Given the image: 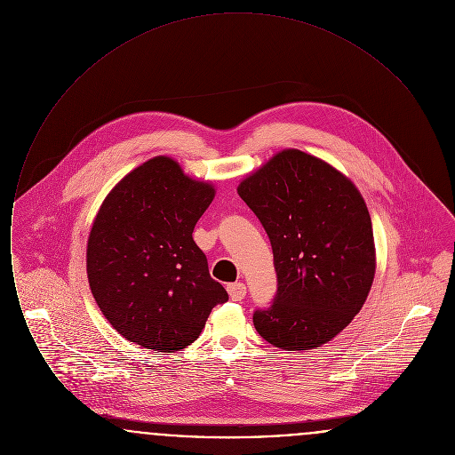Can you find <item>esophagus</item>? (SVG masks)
I'll return each mask as SVG.
<instances>
[{"label": "esophagus", "mask_w": 455, "mask_h": 455, "mask_svg": "<svg viewBox=\"0 0 455 455\" xmlns=\"http://www.w3.org/2000/svg\"><path fill=\"white\" fill-rule=\"evenodd\" d=\"M227 290H228V295H230V299H232L234 302L243 300V297H245V293H247L243 283H230V284L227 286Z\"/></svg>", "instance_id": "1"}]
</instances>
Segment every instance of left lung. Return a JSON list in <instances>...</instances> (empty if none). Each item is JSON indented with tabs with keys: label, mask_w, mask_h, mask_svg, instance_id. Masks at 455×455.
I'll use <instances>...</instances> for the list:
<instances>
[{
	"label": "left lung",
	"mask_w": 455,
	"mask_h": 455,
	"mask_svg": "<svg viewBox=\"0 0 455 455\" xmlns=\"http://www.w3.org/2000/svg\"><path fill=\"white\" fill-rule=\"evenodd\" d=\"M271 240L278 291L254 327L273 347L315 349L362 310L375 276L367 204L324 160L290 148L238 184Z\"/></svg>",
	"instance_id": "8db88e82"
}]
</instances>
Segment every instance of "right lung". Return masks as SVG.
Instances as JSON below:
<instances>
[{
	"instance_id": "add662e5",
	"label": "right lung",
	"mask_w": 455,
	"mask_h": 455,
	"mask_svg": "<svg viewBox=\"0 0 455 455\" xmlns=\"http://www.w3.org/2000/svg\"><path fill=\"white\" fill-rule=\"evenodd\" d=\"M215 197L171 156H153L106 196L87 242L92 295L131 343L173 353L189 347L212 308L228 300L196 245V223Z\"/></svg>"
}]
</instances>
